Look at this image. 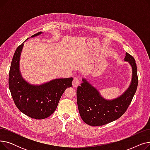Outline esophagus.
<instances>
[{
	"mask_svg": "<svg viewBox=\"0 0 150 150\" xmlns=\"http://www.w3.org/2000/svg\"><path fill=\"white\" fill-rule=\"evenodd\" d=\"M80 84V81L77 78H74L72 81V86L74 88H77Z\"/></svg>",
	"mask_w": 150,
	"mask_h": 150,
	"instance_id": "esophagus-1",
	"label": "esophagus"
}]
</instances>
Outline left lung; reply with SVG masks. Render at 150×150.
<instances>
[{"label":"left lung","instance_id":"left-lung-1","mask_svg":"<svg viewBox=\"0 0 150 150\" xmlns=\"http://www.w3.org/2000/svg\"><path fill=\"white\" fill-rule=\"evenodd\" d=\"M125 61L132 68V78L128 89L121 96L114 99L107 100L86 78L78 86L76 98L78 110L84 123L93 127L108 124L117 120L126 112L136 92L138 85L136 61L126 52Z\"/></svg>","mask_w":150,"mask_h":150}]
</instances>
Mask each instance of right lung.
<instances>
[{"mask_svg":"<svg viewBox=\"0 0 150 150\" xmlns=\"http://www.w3.org/2000/svg\"><path fill=\"white\" fill-rule=\"evenodd\" d=\"M42 33L39 32L31 38ZM24 42L16 50L12 59L9 89L16 106L22 113L35 119H44L56 110L62 93L67 88L72 87L73 78H57L40 85L31 84L25 81L21 75L19 65Z\"/></svg>","mask_w":150,"mask_h":150,"instance_id":"add662e5","label":"right lung"}]
</instances>
